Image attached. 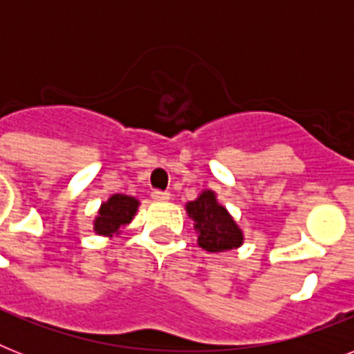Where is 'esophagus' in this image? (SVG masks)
I'll return each mask as SVG.
<instances>
[{
    "label": "esophagus",
    "mask_w": 354,
    "mask_h": 354,
    "mask_svg": "<svg viewBox=\"0 0 354 354\" xmlns=\"http://www.w3.org/2000/svg\"><path fill=\"white\" fill-rule=\"evenodd\" d=\"M152 198L160 200V202H165V200L171 198V193H167V191H152Z\"/></svg>",
    "instance_id": "obj_1"
}]
</instances>
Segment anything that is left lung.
Segmentation results:
<instances>
[{
  "label": "left lung",
  "instance_id": "obj_1",
  "mask_svg": "<svg viewBox=\"0 0 354 354\" xmlns=\"http://www.w3.org/2000/svg\"><path fill=\"white\" fill-rule=\"evenodd\" d=\"M189 218H193L198 233V246L205 252H227L244 242L242 230L224 205L218 204L213 191H202L200 196L185 205Z\"/></svg>",
  "mask_w": 354,
  "mask_h": 354
}]
</instances>
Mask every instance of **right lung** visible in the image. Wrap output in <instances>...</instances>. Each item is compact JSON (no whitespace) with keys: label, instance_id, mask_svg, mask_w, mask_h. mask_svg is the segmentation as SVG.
Instances as JSON below:
<instances>
[{"label":"right lung","instance_id":"right-lung-1","mask_svg":"<svg viewBox=\"0 0 354 354\" xmlns=\"http://www.w3.org/2000/svg\"><path fill=\"white\" fill-rule=\"evenodd\" d=\"M139 207V200L128 194H112L110 198L101 205L99 215L93 222V232L97 235L113 236L119 235L127 224L132 222Z\"/></svg>","mask_w":354,"mask_h":354}]
</instances>
